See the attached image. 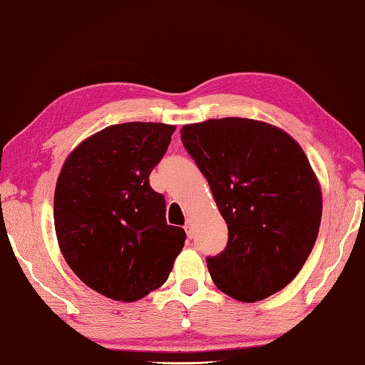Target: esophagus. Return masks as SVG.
I'll return each instance as SVG.
<instances>
[{"instance_id": "34e87169", "label": "esophagus", "mask_w": 365, "mask_h": 365, "mask_svg": "<svg viewBox=\"0 0 365 365\" xmlns=\"http://www.w3.org/2000/svg\"><path fill=\"white\" fill-rule=\"evenodd\" d=\"M185 231H187V235L188 237H192V232H195V230H192V223L191 220L187 221V225H185Z\"/></svg>"}]
</instances>
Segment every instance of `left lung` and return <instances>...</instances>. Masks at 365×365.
Here are the masks:
<instances>
[{"label":"left lung","instance_id":"8db88e82","mask_svg":"<svg viewBox=\"0 0 365 365\" xmlns=\"http://www.w3.org/2000/svg\"><path fill=\"white\" fill-rule=\"evenodd\" d=\"M180 133L230 231L225 252L207 258L215 287L240 302L282 291L312 253L323 213L302 147L252 118H210Z\"/></svg>","mask_w":365,"mask_h":365}]
</instances>
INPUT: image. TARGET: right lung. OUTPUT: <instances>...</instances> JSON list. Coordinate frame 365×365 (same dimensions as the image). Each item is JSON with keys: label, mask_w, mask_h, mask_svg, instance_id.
<instances>
[{"label": "right lung", "mask_w": 365, "mask_h": 365, "mask_svg": "<svg viewBox=\"0 0 365 365\" xmlns=\"http://www.w3.org/2000/svg\"><path fill=\"white\" fill-rule=\"evenodd\" d=\"M175 126L131 121L82 140L64 161L53 197L63 258L93 291L134 302L168 280L187 234L166 221L148 175Z\"/></svg>", "instance_id": "1"}]
</instances>
